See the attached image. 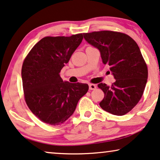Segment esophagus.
<instances>
[{"label":"esophagus","instance_id":"esophagus-1","mask_svg":"<svg viewBox=\"0 0 160 160\" xmlns=\"http://www.w3.org/2000/svg\"><path fill=\"white\" fill-rule=\"evenodd\" d=\"M96 87H97V86H96L95 84H89V88L90 90H93V89H95Z\"/></svg>","mask_w":160,"mask_h":160}]
</instances>
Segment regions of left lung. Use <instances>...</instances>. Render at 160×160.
Instances as JSON below:
<instances>
[{
	"instance_id": "left-lung-1",
	"label": "left lung",
	"mask_w": 160,
	"mask_h": 160,
	"mask_svg": "<svg viewBox=\"0 0 160 160\" xmlns=\"http://www.w3.org/2000/svg\"><path fill=\"white\" fill-rule=\"evenodd\" d=\"M84 37L99 49L116 79L111 86L98 85L105 94L100 106L113 115L126 114L141 100L147 82V65L138 46L128 35L111 30L87 32Z\"/></svg>"
}]
</instances>
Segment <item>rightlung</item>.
Wrapping results in <instances>:
<instances>
[{"mask_svg":"<svg viewBox=\"0 0 160 160\" xmlns=\"http://www.w3.org/2000/svg\"><path fill=\"white\" fill-rule=\"evenodd\" d=\"M83 34L47 36L38 41L24 60L22 79L28 108L41 122L60 125L73 114L87 84L63 82L61 70L82 43Z\"/></svg>","mask_w":160,"mask_h":160,"instance_id":"1","label":"right lung"}]
</instances>
